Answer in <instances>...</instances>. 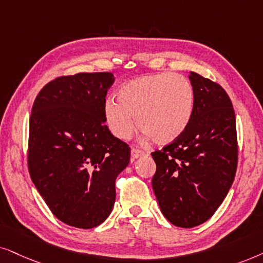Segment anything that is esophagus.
I'll use <instances>...</instances> for the list:
<instances>
[{
	"mask_svg": "<svg viewBox=\"0 0 263 263\" xmlns=\"http://www.w3.org/2000/svg\"><path fill=\"white\" fill-rule=\"evenodd\" d=\"M131 156H132V159H139V157L145 156V152H143V150H141V149L134 148L131 150Z\"/></svg>",
	"mask_w": 263,
	"mask_h": 263,
	"instance_id": "1",
	"label": "esophagus"
}]
</instances>
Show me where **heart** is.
<instances>
[{
	"label": "heart",
	"mask_w": 263,
	"mask_h": 263,
	"mask_svg": "<svg viewBox=\"0 0 263 263\" xmlns=\"http://www.w3.org/2000/svg\"><path fill=\"white\" fill-rule=\"evenodd\" d=\"M194 108L191 83L180 74L162 72L125 84L118 100L110 97L106 101L104 117L115 137L128 139L138 124L157 144H168L186 131Z\"/></svg>",
	"instance_id": "1"
}]
</instances>
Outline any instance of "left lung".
<instances>
[{
  "instance_id": "1",
  "label": "left lung",
  "mask_w": 263,
  "mask_h": 263,
  "mask_svg": "<svg viewBox=\"0 0 263 263\" xmlns=\"http://www.w3.org/2000/svg\"><path fill=\"white\" fill-rule=\"evenodd\" d=\"M195 108L190 125L176 141L155 150L153 190L174 226L191 229L211 219L236 176V115L221 85L190 72Z\"/></svg>"
}]
</instances>
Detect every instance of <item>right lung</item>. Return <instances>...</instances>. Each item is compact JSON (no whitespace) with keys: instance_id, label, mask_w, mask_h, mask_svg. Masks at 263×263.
Segmentation results:
<instances>
[{"instance_id":"obj_1","label":"right lung","mask_w":263,"mask_h":263,"mask_svg":"<svg viewBox=\"0 0 263 263\" xmlns=\"http://www.w3.org/2000/svg\"><path fill=\"white\" fill-rule=\"evenodd\" d=\"M109 72L61 76L42 87L30 117L27 166L59 220L89 230L109 216L115 179L129 162L127 143L104 125Z\"/></svg>"}]
</instances>
